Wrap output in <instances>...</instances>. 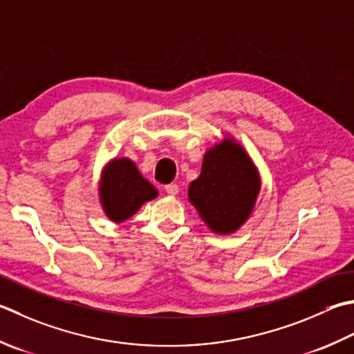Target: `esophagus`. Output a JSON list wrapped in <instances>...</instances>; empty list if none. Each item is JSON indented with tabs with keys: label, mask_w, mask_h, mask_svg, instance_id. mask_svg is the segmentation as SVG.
Listing matches in <instances>:
<instances>
[{
	"label": "esophagus",
	"mask_w": 354,
	"mask_h": 354,
	"mask_svg": "<svg viewBox=\"0 0 354 354\" xmlns=\"http://www.w3.org/2000/svg\"><path fill=\"white\" fill-rule=\"evenodd\" d=\"M164 189H165V192H167V195H170V196H176L179 192V187L176 184H169V185H165Z\"/></svg>",
	"instance_id": "34e87169"
}]
</instances>
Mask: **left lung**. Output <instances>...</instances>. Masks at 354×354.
<instances>
[{
    "instance_id": "obj_1",
    "label": "left lung",
    "mask_w": 354,
    "mask_h": 354,
    "mask_svg": "<svg viewBox=\"0 0 354 354\" xmlns=\"http://www.w3.org/2000/svg\"><path fill=\"white\" fill-rule=\"evenodd\" d=\"M261 185L247 150L224 135L204 153L201 175L189 185V201L213 233L232 234L252 216Z\"/></svg>"
}]
</instances>
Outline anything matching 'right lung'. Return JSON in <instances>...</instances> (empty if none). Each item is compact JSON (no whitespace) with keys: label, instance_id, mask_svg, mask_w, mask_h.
<instances>
[{"label":"right lung","instance_id":"1","mask_svg":"<svg viewBox=\"0 0 354 354\" xmlns=\"http://www.w3.org/2000/svg\"><path fill=\"white\" fill-rule=\"evenodd\" d=\"M98 196L106 216L122 224L155 199L158 190L145 179L136 164L129 158H113L104 165L98 183Z\"/></svg>","mask_w":354,"mask_h":354}]
</instances>
